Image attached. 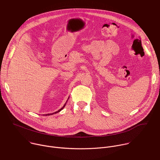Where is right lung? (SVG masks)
Returning a JSON list of instances; mask_svg holds the SVG:
<instances>
[{
    "mask_svg": "<svg viewBox=\"0 0 160 160\" xmlns=\"http://www.w3.org/2000/svg\"><path fill=\"white\" fill-rule=\"evenodd\" d=\"M68 99H69V98H68ZM68 100L66 101V103L64 104V106H62V108H61L60 109H59L58 111H56V112H53V113H51V114H46V115H45V116H48V115H53V114H56V113H58V112L61 111V110H62V109L64 108V106H66V102H67ZM43 116H44V115H43Z\"/></svg>",
    "mask_w": 160,
    "mask_h": 160,
    "instance_id": "right-lung-1",
    "label": "right lung"
}]
</instances>
